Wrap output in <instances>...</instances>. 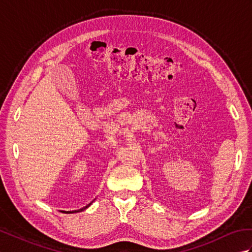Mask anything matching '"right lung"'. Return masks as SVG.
<instances>
[{
    "instance_id": "add662e5",
    "label": "right lung",
    "mask_w": 252,
    "mask_h": 252,
    "mask_svg": "<svg viewBox=\"0 0 252 252\" xmlns=\"http://www.w3.org/2000/svg\"><path fill=\"white\" fill-rule=\"evenodd\" d=\"M92 203V202H91ZM91 203H89L88 206H85V207H83L82 209H79V210H74V211H68V213H74V212H81V211H83V210H85V209H87L88 207H90L91 206Z\"/></svg>"
}]
</instances>
